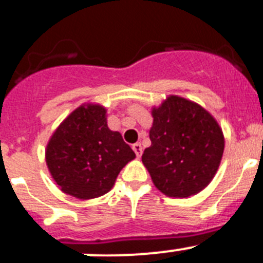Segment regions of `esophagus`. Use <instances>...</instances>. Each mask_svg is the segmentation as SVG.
Instances as JSON below:
<instances>
[{
  "label": "esophagus",
  "instance_id": "obj_1",
  "mask_svg": "<svg viewBox=\"0 0 263 263\" xmlns=\"http://www.w3.org/2000/svg\"><path fill=\"white\" fill-rule=\"evenodd\" d=\"M133 150H134V153H136V155L139 158V156L142 155V151H143V148H142V144L141 143H134L133 144Z\"/></svg>",
  "mask_w": 263,
  "mask_h": 263
}]
</instances>
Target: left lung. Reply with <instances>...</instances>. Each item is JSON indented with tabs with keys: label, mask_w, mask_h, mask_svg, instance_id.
Listing matches in <instances>:
<instances>
[{
	"label": "left lung",
	"mask_w": 263,
	"mask_h": 263,
	"mask_svg": "<svg viewBox=\"0 0 263 263\" xmlns=\"http://www.w3.org/2000/svg\"><path fill=\"white\" fill-rule=\"evenodd\" d=\"M151 146L142 163L156 189L173 198L196 196L220 165L224 136L209 110L189 99L170 95L153 107Z\"/></svg>",
	"instance_id": "1"
}]
</instances>
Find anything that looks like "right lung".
I'll list each match as a JSON object with an SVG mask.
<instances>
[{"label":"right lung","mask_w":263,"mask_h":263,"mask_svg":"<svg viewBox=\"0 0 263 263\" xmlns=\"http://www.w3.org/2000/svg\"><path fill=\"white\" fill-rule=\"evenodd\" d=\"M134 158L121 134L108 127L105 107L95 103L74 109L53 132L45 148L53 181L78 199L104 196Z\"/></svg>","instance_id":"1"}]
</instances>
